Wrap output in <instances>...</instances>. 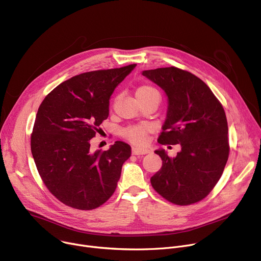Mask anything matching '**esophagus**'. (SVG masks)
<instances>
[{"mask_svg":"<svg viewBox=\"0 0 261 261\" xmlns=\"http://www.w3.org/2000/svg\"><path fill=\"white\" fill-rule=\"evenodd\" d=\"M151 151L147 148H137V147H135V148L132 149V154H134V155H145V154H148Z\"/></svg>","mask_w":261,"mask_h":261,"instance_id":"esophagus-1","label":"esophagus"}]
</instances>
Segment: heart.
<instances>
[{
	"label": "heart",
	"instance_id": "obj_1",
	"mask_svg": "<svg viewBox=\"0 0 261 261\" xmlns=\"http://www.w3.org/2000/svg\"><path fill=\"white\" fill-rule=\"evenodd\" d=\"M149 96H159L158 91L149 85L140 86L136 90V98L141 97H149ZM151 130V127L147 124H140L135 126L127 127L123 130L122 134L124 137H126L128 140L132 141L134 144H143L147 139V134Z\"/></svg>",
	"mask_w": 261,
	"mask_h": 261
}]
</instances>
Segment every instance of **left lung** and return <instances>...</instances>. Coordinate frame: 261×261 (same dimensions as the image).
<instances>
[{
	"label": "left lung",
	"mask_w": 261,
	"mask_h": 261,
	"mask_svg": "<svg viewBox=\"0 0 261 261\" xmlns=\"http://www.w3.org/2000/svg\"><path fill=\"white\" fill-rule=\"evenodd\" d=\"M168 97L161 145H180L176 157L156 150L161 169L151 178L155 191L177 205L204 199L220 180L229 156L228 124L222 104L198 77L171 66L144 70Z\"/></svg>",
	"instance_id": "1"
}]
</instances>
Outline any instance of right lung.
I'll return each instance as SVG.
<instances>
[{
    "instance_id": "obj_1",
    "label": "right lung",
    "mask_w": 261,
    "mask_h": 261,
    "mask_svg": "<svg viewBox=\"0 0 261 261\" xmlns=\"http://www.w3.org/2000/svg\"><path fill=\"white\" fill-rule=\"evenodd\" d=\"M136 64L83 73L55 87L40 104L31 152L46 188L63 204L91 210L114 193L131 147L115 141L107 151H90V139L109 115L115 87Z\"/></svg>"
}]
</instances>
